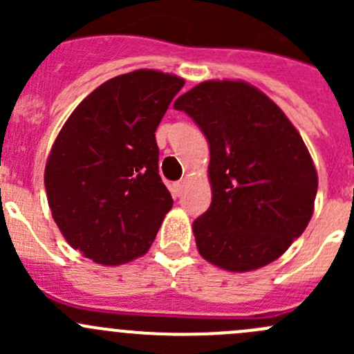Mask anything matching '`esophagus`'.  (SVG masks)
<instances>
[{
    "mask_svg": "<svg viewBox=\"0 0 354 354\" xmlns=\"http://www.w3.org/2000/svg\"><path fill=\"white\" fill-rule=\"evenodd\" d=\"M183 187H185V181L180 180L176 181V183H173V192L176 197H181V194H183Z\"/></svg>",
    "mask_w": 354,
    "mask_h": 354,
    "instance_id": "obj_1",
    "label": "esophagus"
}]
</instances>
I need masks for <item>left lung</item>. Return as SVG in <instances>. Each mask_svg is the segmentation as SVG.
Listing matches in <instances>:
<instances>
[{
  "label": "left lung",
  "instance_id": "left-lung-1",
  "mask_svg": "<svg viewBox=\"0 0 354 354\" xmlns=\"http://www.w3.org/2000/svg\"><path fill=\"white\" fill-rule=\"evenodd\" d=\"M209 140L210 207L194 221L198 253L230 272L279 259L313 214L319 176L286 114L243 80H207L180 95Z\"/></svg>",
  "mask_w": 354,
  "mask_h": 354
}]
</instances>
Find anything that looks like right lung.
I'll list each match as a JSON object with an SVG mask.
<instances>
[{"instance_id":"obj_1","label":"right lung","mask_w":354,"mask_h":354,"mask_svg":"<svg viewBox=\"0 0 354 354\" xmlns=\"http://www.w3.org/2000/svg\"><path fill=\"white\" fill-rule=\"evenodd\" d=\"M183 78L135 70L99 85L70 114L44 185L65 240L101 266L147 253L173 198L159 176L156 130Z\"/></svg>"}]
</instances>
